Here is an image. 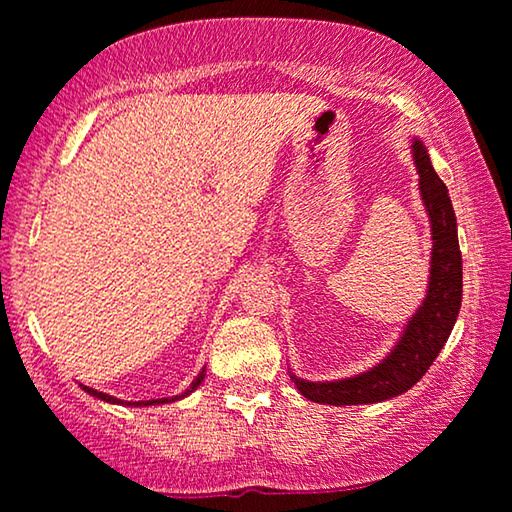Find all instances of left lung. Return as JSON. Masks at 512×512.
<instances>
[{"instance_id":"obj_1","label":"left lung","mask_w":512,"mask_h":512,"mask_svg":"<svg viewBox=\"0 0 512 512\" xmlns=\"http://www.w3.org/2000/svg\"><path fill=\"white\" fill-rule=\"evenodd\" d=\"M412 159L419 173V192L431 222V276L426 297L407 320L403 335L388 356L367 372L335 381H309L292 374L297 391L320 405H374L410 391L428 372L447 344L461 309V250L456 215L445 182L433 170L424 142L412 138Z\"/></svg>"}]
</instances>
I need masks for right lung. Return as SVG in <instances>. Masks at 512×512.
I'll return each instance as SVG.
<instances>
[{"instance_id":"add662e5","label":"right lung","mask_w":512,"mask_h":512,"mask_svg":"<svg viewBox=\"0 0 512 512\" xmlns=\"http://www.w3.org/2000/svg\"><path fill=\"white\" fill-rule=\"evenodd\" d=\"M203 377H206V370H201L199 372V377H196L192 384H189V388L185 393H180V395H173V398H156V400H138V403H133V400H119V398H114V395H109V393H102V391H95V388H88V386H84V384H79L81 388H84V391L88 393V395H93V398H98V400H105V403H112V405H126V407H149V405H163V403H175V400H182V398H187L189 393H194L196 388L201 386V381H203Z\"/></svg>"}]
</instances>
